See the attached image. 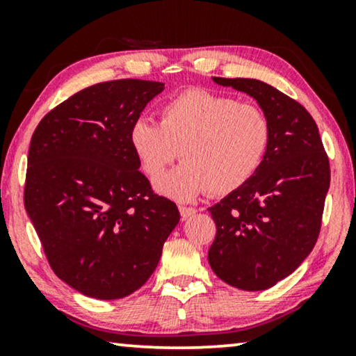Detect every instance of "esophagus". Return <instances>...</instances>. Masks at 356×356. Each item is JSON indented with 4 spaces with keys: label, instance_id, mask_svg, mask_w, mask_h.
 <instances>
[{
    "label": "esophagus",
    "instance_id": "34e87169",
    "mask_svg": "<svg viewBox=\"0 0 356 356\" xmlns=\"http://www.w3.org/2000/svg\"><path fill=\"white\" fill-rule=\"evenodd\" d=\"M178 209H179V213H181L183 220H186V218L196 216V212H197L194 207H186V206H179Z\"/></svg>",
    "mask_w": 356,
    "mask_h": 356
}]
</instances>
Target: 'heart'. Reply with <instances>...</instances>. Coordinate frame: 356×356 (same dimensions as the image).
Listing matches in <instances>:
<instances>
[{
    "instance_id": "b5f03b06",
    "label": "heart",
    "mask_w": 356,
    "mask_h": 356,
    "mask_svg": "<svg viewBox=\"0 0 356 356\" xmlns=\"http://www.w3.org/2000/svg\"><path fill=\"white\" fill-rule=\"evenodd\" d=\"M270 139L261 106L204 89L165 102L160 123L139 118L129 129L131 149L149 178L162 175L181 150L186 162L155 181L159 193L179 201L207 189L216 196L238 191L261 168Z\"/></svg>"
}]
</instances>
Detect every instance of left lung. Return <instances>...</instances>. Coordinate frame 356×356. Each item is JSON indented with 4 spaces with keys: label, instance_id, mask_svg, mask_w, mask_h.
I'll list each match as a JSON object with an SVG mask.
<instances>
[{
    "label": "left lung",
    "instance_id": "1",
    "mask_svg": "<svg viewBox=\"0 0 356 356\" xmlns=\"http://www.w3.org/2000/svg\"><path fill=\"white\" fill-rule=\"evenodd\" d=\"M212 79L252 97L269 116L272 139L254 177L209 207L217 233L207 259L225 284L267 290L313 251L329 191V159L313 116L298 102L257 79Z\"/></svg>",
    "mask_w": 356,
    "mask_h": 356
}]
</instances>
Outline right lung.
Here are the masks:
<instances>
[{
  "label": "right lung",
  "mask_w": 356,
  "mask_h": 356,
  "mask_svg": "<svg viewBox=\"0 0 356 356\" xmlns=\"http://www.w3.org/2000/svg\"><path fill=\"white\" fill-rule=\"evenodd\" d=\"M162 82L90 86L33 131L24 206L51 269L79 293L118 300L140 289L179 222L139 172L129 129Z\"/></svg>",
  "instance_id": "right-lung-1"
}]
</instances>
